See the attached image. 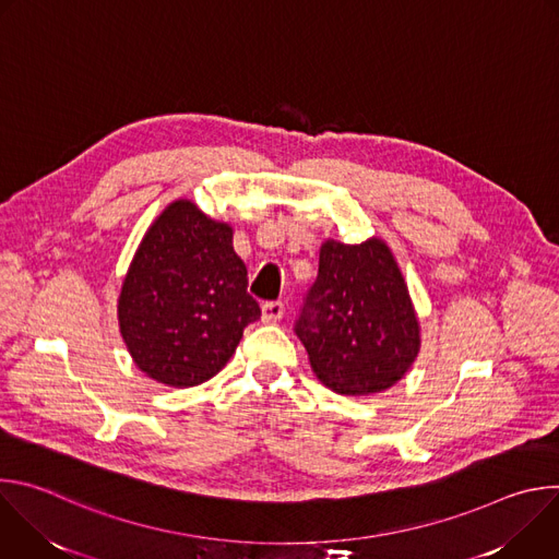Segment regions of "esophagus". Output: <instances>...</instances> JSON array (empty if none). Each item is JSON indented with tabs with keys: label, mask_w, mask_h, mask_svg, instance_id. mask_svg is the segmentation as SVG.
I'll use <instances>...</instances> for the list:
<instances>
[{
	"label": "esophagus",
	"mask_w": 559,
	"mask_h": 559,
	"mask_svg": "<svg viewBox=\"0 0 559 559\" xmlns=\"http://www.w3.org/2000/svg\"><path fill=\"white\" fill-rule=\"evenodd\" d=\"M285 316V305L281 300H270L263 305V321L265 323H276Z\"/></svg>",
	"instance_id": "1"
}]
</instances>
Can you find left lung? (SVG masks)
<instances>
[{
    "label": "left lung",
    "mask_w": 559,
    "mask_h": 559,
    "mask_svg": "<svg viewBox=\"0 0 559 559\" xmlns=\"http://www.w3.org/2000/svg\"><path fill=\"white\" fill-rule=\"evenodd\" d=\"M294 332L323 384L347 395L380 393L412 367L420 349L405 278L389 248L328 241L302 298Z\"/></svg>",
    "instance_id": "8db88e82"
}]
</instances>
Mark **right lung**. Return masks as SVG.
<instances>
[{
    "mask_svg": "<svg viewBox=\"0 0 559 559\" xmlns=\"http://www.w3.org/2000/svg\"><path fill=\"white\" fill-rule=\"evenodd\" d=\"M259 318L231 227L190 201L173 203L143 236L119 296V328L136 367L170 386L201 384Z\"/></svg>",
    "mask_w": 559,
    "mask_h": 559,
    "instance_id": "right-lung-1",
    "label": "right lung"
}]
</instances>
